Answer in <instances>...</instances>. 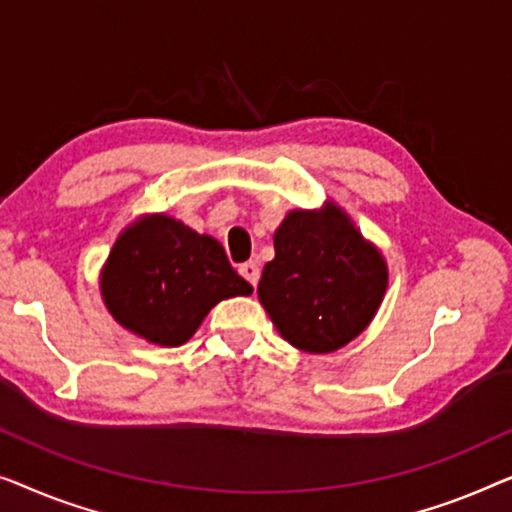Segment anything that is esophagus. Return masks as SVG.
<instances>
[{"label":"esophagus","instance_id":"esophagus-1","mask_svg":"<svg viewBox=\"0 0 512 512\" xmlns=\"http://www.w3.org/2000/svg\"><path fill=\"white\" fill-rule=\"evenodd\" d=\"M239 273H241L243 278L248 280L250 285L257 287V283H259V266H257V262H246V264H241V266H239Z\"/></svg>","mask_w":512,"mask_h":512}]
</instances>
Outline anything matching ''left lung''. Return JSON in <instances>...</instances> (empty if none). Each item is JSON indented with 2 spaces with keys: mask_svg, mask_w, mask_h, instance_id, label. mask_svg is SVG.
Instances as JSON below:
<instances>
[{
  "mask_svg": "<svg viewBox=\"0 0 512 512\" xmlns=\"http://www.w3.org/2000/svg\"><path fill=\"white\" fill-rule=\"evenodd\" d=\"M257 297L280 336L304 352H334L357 338L387 290L380 250L336 204L290 211L273 234Z\"/></svg>",
  "mask_w": 512,
  "mask_h": 512,
  "instance_id": "1",
  "label": "left lung"
}]
</instances>
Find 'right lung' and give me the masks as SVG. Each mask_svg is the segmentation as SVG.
Masks as SVG:
<instances>
[{
    "instance_id": "add662e5",
    "label": "right lung",
    "mask_w": 512,
    "mask_h": 512,
    "mask_svg": "<svg viewBox=\"0 0 512 512\" xmlns=\"http://www.w3.org/2000/svg\"><path fill=\"white\" fill-rule=\"evenodd\" d=\"M99 285L115 322L164 348L192 338L222 299L253 292L213 236L164 213L143 215L118 236Z\"/></svg>"
}]
</instances>
